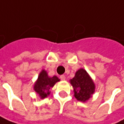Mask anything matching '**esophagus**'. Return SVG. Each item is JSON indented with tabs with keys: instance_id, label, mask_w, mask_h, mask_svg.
<instances>
[{
	"instance_id": "obj_1",
	"label": "esophagus",
	"mask_w": 124,
	"mask_h": 124,
	"mask_svg": "<svg viewBox=\"0 0 124 124\" xmlns=\"http://www.w3.org/2000/svg\"><path fill=\"white\" fill-rule=\"evenodd\" d=\"M60 79H61V80H64L66 79V76L63 75H61V76H60Z\"/></svg>"
}]
</instances>
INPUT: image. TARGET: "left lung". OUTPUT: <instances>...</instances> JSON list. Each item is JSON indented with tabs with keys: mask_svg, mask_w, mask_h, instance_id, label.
Listing matches in <instances>:
<instances>
[{
	"mask_svg": "<svg viewBox=\"0 0 124 124\" xmlns=\"http://www.w3.org/2000/svg\"><path fill=\"white\" fill-rule=\"evenodd\" d=\"M70 81L74 88V96L79 101L85 102L94 92L95 87L93 80L83 68L78 70Z\"/></svg>",
	"mask_w": 124,
	"mask_h": 124,
	"instance_id": "left-lung-1",
	"label": "left lung"
}]
</instances>
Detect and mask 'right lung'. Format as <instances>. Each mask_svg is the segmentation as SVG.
Instances as JSON below:
<instances>
[{"instance_id": "1", "label": "right lung", "mask_w": 124, "mask_h": 124, "mask_svg": "<svg viewBox=\"0 0 124 124\" xmlns=\"http://www.w3.org/2000/svg\"><path fill=\"white\" fill-rule=\"evenodd\" d=\"M60 80L56 76H54L50 78L47 75V73L43 70L40 73L39 76L38 77V80L34 84V89L36 93H38L41 99L45 98L50 94L49 90L54 87L56 83Z\"/></svg>"}]
</instances>
